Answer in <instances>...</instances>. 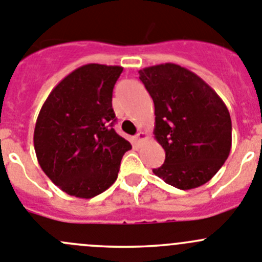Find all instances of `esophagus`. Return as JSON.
<instances>
[{"label":"esophagus","mask_w":262,"mask_h":262,"mask_svg":"<svg viewBox=\"0 0 262 262\" xmlns=\"http://www.w3.org/2000/svg\"><path fill=\"white\" fill-rule=\"evenodd\" d=\"M146 138H148V136H146V134L143 133V131H140V133L136 135L135 139H136V141H138V143H141V141L146 140Z\"/></svg>","instance_id":"esophagus-1"}]
</instances>
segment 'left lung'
Instances as JSON below:
<instances>
[{"mask_svg": "<svg viewBox=\"0 0 262 262\" xmlns=\"http://www.w3.org/2000/svg\"><path fill=\"white\" fill-rule=\"evenodd\" d=\"M139 74L154 103V138L166 153L154 175L181 190L210 181L231 148L225 103L201 77L178 64L148 67Z\"/></svg>", "mask_w": 262, "mask_h": 262, "instance_id": "8db88e82", "label": "left lung"}]
</instances>
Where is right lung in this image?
<instances>
[{
    "label": "right lung",
    "mask_w": 262,
    "mask_h": 262,
    "mask_svg": "<svg viewBox=\"0 0 262 262\" xmlns=\"http://www.w3.org/2000/svg\"><path fill=\"white\" fill-rule=\"evenodd\" d=\"M123 68L86 64L54 87L34 127V150L42 171L63 191L90 199L118 176L131 144L114 131L112 96Z\"/></svg>",
    "instance_id": "1"
}]
</instances>
